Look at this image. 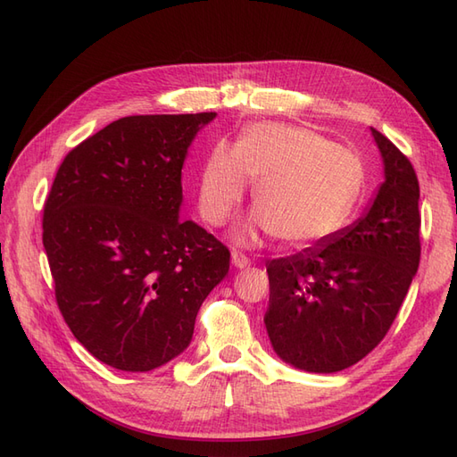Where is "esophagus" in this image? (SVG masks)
<instances>
[{"mask_svg":"<svg viewBox=\"0 0 457 457\" xmlns=\"http://www.w3.org/2000/svg\"><path fill=\"white\" fill-rule=\"evenodd\" d=\"M232 265H235L237 270H244V267L250 265V260L242 252L235 250V252H232Z\"/></svg>","mask_w":457,"mask_h":457,"instance_id":"esophagus-1","label":"esophagus"}]
</instances>
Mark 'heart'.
<instances>
[{
	"label": "heart",
	"mask_w": 457,
	"mask_h": 457,
	"mask_svg": "<svg viewBox=\"0 0 457 457\" xmlns=\"http://www.w3.org/2000/svg\"><path fill=\"white\" fill-rule=\"evenodd\" d=\"M248 182L258 209L235 232L250 242L270 230L287 246H310L331 237L347 220L361 190V166L349 151L318 133L281 124H255L230 151L217 145L199 178V213L225 225L242 202Z\"/></svg>",
	"instance_id": "heart-1"
}]
</instances>
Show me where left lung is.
<instances>
[{
	"instance_id": "left-lung-1",
	"label": "left lung",
	"mask_w": 457,
	"mask_h": 457,
	"mask_svg": "<svg viewBox=\"0 0 457 457\" xmlns=\"http://www.w3.org/2000/svg\"><path fill=\"white\" fill-rule=\"evenodd\" d=\"M370 131L384 162L370 207L316 246L267 265V336L277 357L306 372H339L364 359L394 324L419 267L417 174Z\"/></svg>"
}]
</instances>
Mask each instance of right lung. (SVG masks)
<instances>
[{"instance_id": "right-lung-1", "label": "right lung", "mask_w": 457, "mask_h": 457, "mask_svg": "<svg viewBox=\"0 0 457 457\" xmlns=\"http://www.w3.org/2000/svg\"><path fill=\"white\" fill-rule=\"evenodd\" d=\"M215 112L120 118L77 145L44 204L60 312L95 359L147 372L187 349L227 246L180 220L182 166Z\"/></svg>"}]
</instances>
